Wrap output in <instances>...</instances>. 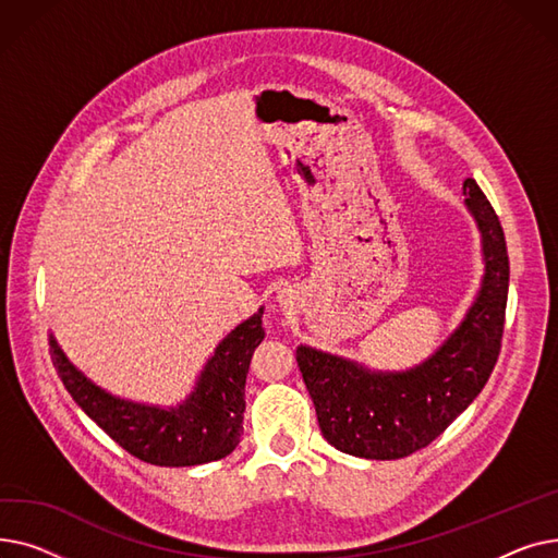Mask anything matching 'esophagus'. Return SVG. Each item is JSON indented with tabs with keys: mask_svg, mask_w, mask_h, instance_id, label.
Here are the masks:
<instances>
[{
	"mask_svg": "<svg viewBox=\"0 0 558 558\" xmlns=\"http://www.w3.org/2000/svg\"><path fill=\"white\" fill-rule=\"evenodd\" d=\"M278 299H280V305H284V307L294 305V296H291V289H284Z\"/></svg>",
	"mask_w": 558,
	"mask_h": 558,
	"instance_id": "1",
	"label": "esophagus"
}]
</instances>
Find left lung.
Wrapping results in <instances>:
<instances>
[{
  "label": "left lung",
  "instance_id": "8db88e82",
  "mask_svg": "<svg viewBox=\"0 0 558 558\" xmlns=\"http://www.w3.org/2000/svg\"><path fill=\"white\" fill-rule=\"evenodd\" d=\"M463 194L482 232L486 267L475 303L432 357L396 373L371 371L310 345L296 350L318 427L345 454L409 457L446 432L488 383L505 332L509 255L500 219L480 185L465 179Z\"/></svg>",
  "mask_w": 558,
  "mask_h": 558
}]
</instances>
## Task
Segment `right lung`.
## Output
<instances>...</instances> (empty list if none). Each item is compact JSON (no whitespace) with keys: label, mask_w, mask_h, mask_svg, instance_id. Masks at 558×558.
Segmentation results:
<instances>
[{"label":"right lung","mask_w":558,"mask_h":558,"mask_svg":"<svg viewBox=\"0 0 558 558\" xmlns=\"http://www.w3.org/2000/svg\"><path fill=\"white\" fill-rule=\"evenodd\" d=\"M262 312L264 307L217 345L194 391L185 402L169 409L104 391L65 357L53 335H49V353L74 402L114 444L154 465H198L228 457L240 444L246 375L255 348L264 339Z\"/></svg>","instance_id":"1"}]
</instances>
